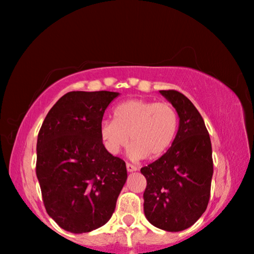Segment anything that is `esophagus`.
I'll list each match as a JSON object with an SVG mask.
<instances>
[{"instance_id":"1","label":"esophagus","mask_w":254,"mask_h":254,"mask_svg":"<svg viewBox=\"0 0 254 254\" xmlns=\"http://www.w3.org/2000/svg\"><path fill=\"white\" fill-rule=\"evenodd\" d=\"M127 171L129 172V173H131V172L137 171V167L133 166V165H131V164H127Z\"/></svg>"}]
</instances>
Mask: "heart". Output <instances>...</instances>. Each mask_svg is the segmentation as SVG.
Returning a JSON list of instances; mask_svg holds the SVG:
<instances>
[{"label": "heart", "mask_w": 254, "mask_h": 254, "mask_svg": "<svg viewBox=\"0 0 254 254\" xmlns=\"http://www.w3.org/2000/svg\"><path fill=\"white\" fill-rule=\"evenodd\" d=\"M179 130L175 108L166 102L127 100L114 109V120L100 125V137L107 152L116 155L131 141L129 158L157 159L174 143Z\"/></svg>", "instance_id": "obj_1"}]
</instances>
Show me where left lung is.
Wrapping results in <instances>:
<instances>
[{
  "label": "left lung",
  "instance_id": "left-lung-1",
  "mask_svg": "<svg viewBox=\"0 0 254 254\" xmlns=\"http://www.w3.org/2000/svg\"><path fill=\"white\" fill-rule=\"evenodd\" d=\"M179 115L174 143L158 160L140 170L146 178L144 214L165 231L188 229L201 217L210 197L214 173L211 141L194 104L177 90H160Z\"/></svg>",
  "mask_w": 254,
  "mask_h": 254
}]
</instances>
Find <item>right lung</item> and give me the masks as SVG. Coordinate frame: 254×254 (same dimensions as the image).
<instances>
[{"instance_id": "right-lung-1", "label": "right lung", "mask_w": 254, "mask_h": 254, "mask_svg": "<svg viewBox=\"0 0 254 254\" xmlns=\"http://www.w3.org/2000/svg\"><path fill=\"white\" fill-rule=\"evenodd\" d=\"M115 92H69L51 108L37 139L36 174L50 217L73 233L109 221L127 181L125 162L104 148L100 125Z\"/></svg>"}]
</instances>
